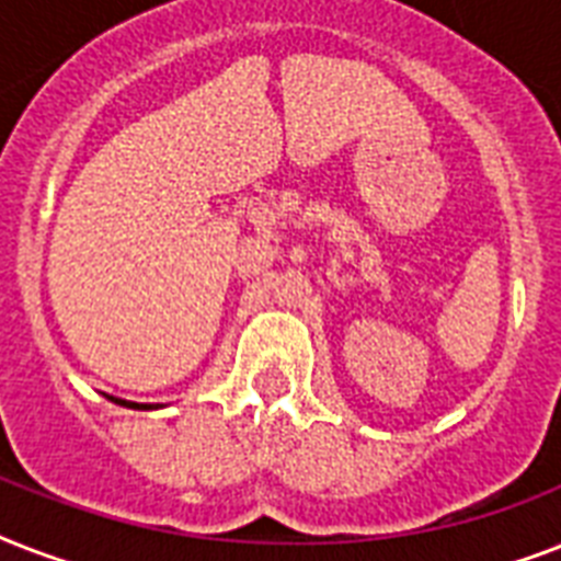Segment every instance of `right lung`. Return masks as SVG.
<instances>
[{
	"label": "right lung",
	"mask_w": 561,
	"mask_h": 561,
	"mask_svg": "<svg viewBox=\"0 0 561 561\" xmlns=\"http://www.w3.org/2000/svg\"><path fill=\"white\" fill-rule=\"evenodd\" d=\"M107 399H110V401H116V404H122V408H134V410H139V408H142V410H148V408H151V404H139V401L116 399V396H107Z\"/></svg>",
	"instance_id": "right-lung-1"
}]
</instances>
